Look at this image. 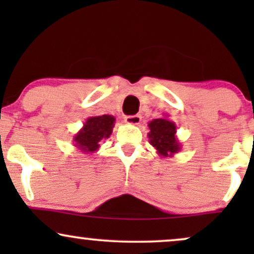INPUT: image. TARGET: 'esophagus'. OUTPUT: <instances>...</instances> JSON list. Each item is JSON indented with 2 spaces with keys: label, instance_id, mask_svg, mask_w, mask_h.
<instances>
[{
  "label": "esophagus",
  "instance_id": "1",
  "mask_svg": "<svg viewBox=\"0 0 254 254\" xmlns=\"http://www.w3.org/2000/svg\"><path fill=\"white\" fill-rule=\"evenodd\" d=\"M141 119H142L141 116L135 115V116H127V117L124 118V121H125V123H127V124L137 125V124H139Z\"/></svg>",
  "mask_w": 254,
  "mask_h": 254
}]
</instances>
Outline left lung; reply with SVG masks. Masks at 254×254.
<instances>
[{
	"instance_id": "obj_1",
	"label": "left lung",
	"mask_w": 254,
	"mask_h": 254,
	"mask_svg": "<svg viewBox=\"0 0 254 254\" xmlns=\"http://www.w3.org/2000/svg\"><path fill=\"white\" fill-rule=\"evenodd\" d=\"M149 143L156 149L160 157H172L182 149L177 137V125L167 117L153 119L148 123Z\"/></svg>"
}]
</instances>
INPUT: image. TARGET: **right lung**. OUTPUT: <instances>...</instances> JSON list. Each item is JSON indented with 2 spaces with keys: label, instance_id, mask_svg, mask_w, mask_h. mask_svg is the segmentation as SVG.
<instances>
[{
  "label": "right lung",
  "instance_id": "obj_1",
  "mask_svg": "<svg viewBox=\"0 0 254 254\" xmlns=\"http://www.w3.org/2000/svg\"><path fill=\"white\" fill-rule=\"evenodd\" d=\"M116 118L110 115L95 116L87 118L83 127L75 133L72 144L84 154L95 153L103 139L109 138L115 127Z\"/></svg>",
  "mask_w": 254,
  "mask_h": 254
}]
</instances>
